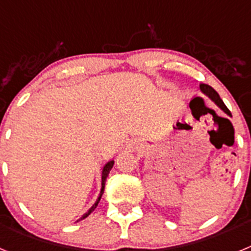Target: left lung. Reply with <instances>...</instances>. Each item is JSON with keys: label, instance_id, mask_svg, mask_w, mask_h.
Instances as JSON below:
<instances>
[{"label": "left lung", "instance_id": "1", "mask_svg": "<svg viewBox=\"0 0 251 251\" xmlns=\"http://www.w3.org/2000/svg\"><path fill=\"white\" fill-rule=\"evenodd\" d=\"M200 90H201V93L205 95V97H207L210 100L214 101V103L216 104V105L219 106V108H220V109L225 113V114H227L229 117H231V113H230V110L226 108V105L224 104L223 99L220 98V95L217 94V92L214 89V88H211V86L207 85V84H200Z\"/></svg>", "mask_w": 251, "mask_h": 251}]
</instances>
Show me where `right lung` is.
Listing matches in <instances>:
<instances>
[{
  "label": "right lung",
  "instance_id": "right-lung-1",
  "mask_svg": "<svg viewBox=\"0 0 251 251\" xmlns=\"http://www.w3.org/2000/svg\"><path fill=\"white\" fill-rule=\"evenodd\" d=\"M113 165H114V159H112V161H108V162H106V163H105V165L103 166V170H101V187H100V192H99V195H98V199H97V201H95V202L93 203V206H92V207H90L89 210H88V211H86L85 214L83 215V216H81V217H79V219H77V220L75 221V223H79V221L84 220V219H85V217H88V216H89V215L92 214L93 211H94L95 208H97V206H98L99 201H100V199H101V196H103V192H104V186H105L106 177H108V175H109V171L112 170Z\"/></svg>",
  "mask_w": 251,
  "mask_h": 251
}]
</instances>
